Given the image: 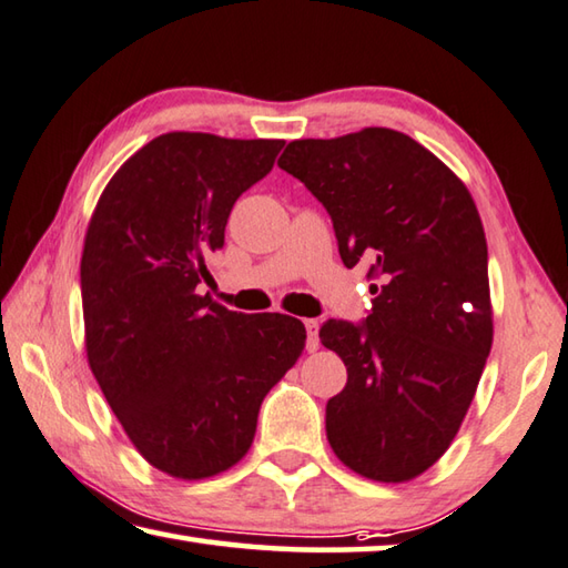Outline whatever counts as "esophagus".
Wrapping results in <instances>:
<instances>
[{"instance_id": "1", "label": "esophagus", "mask_w": 568, "mask_h": 568, "mask_svg": "<svg viewBox=\"0 0 568 568\" xmlns=\"http://www.w3.org/2000/svg\"><path fill=\"white\" fill-rule=\"evenodd\" d=\"M304 326H306V349L316 352L320 349V322L306 320Z\"/></svg>"}]
</instances>
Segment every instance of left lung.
<instances>
[{
    "label": "left lung",
    "instance_id": "obj_1",
    "mask_svg": "<svg viewBox=\"0 0 568 568\" xmlns=\"http://www.w3.org/2000/svg\"><path fill=\"white\" fill-rule=\"evenodd\" d=\"M276 164L326 206L344 266L369 264L376 294L362 326L320 332L349 374L326 439L364 479L412 481L452 446L491 352L479 209L439 156L386 126L294 139Z\"/></svg>",
    "mask_w": 568,
    "mask_h": 568
}]
</instances>
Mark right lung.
<instances>
[{
    "label": "right lung",
    "instance_id": "1",
    "mask_svg": "<svg viewBox=\"0 0 568 568\" xmlns=\"http://www.w3.org/2000/svg\"><path fill=\"white\" fill-rule=\"evenodd\" d=\"M282 146L159 134L116 169L89 219V369L134 449L174 479H209L242 462L264 396L304 352L294 316L229 312L202 294L229 212Z\"/></svg>",
    "mask_w": 568,
    "mask_h": 568
}]
</instances>
